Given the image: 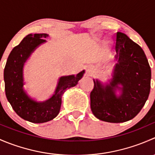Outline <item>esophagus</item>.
I'll return each instance as SVG.
<instances>
[{
  "label": "esophagus",
  "mask_w": 155,
  "mask_h": 155,
  "mask_svg": "<svg viewBox=\"0 0 155 155\" xmlns=\"http://www.w3.org/2000/svg\"><path fill=\"white\" fill-rule=\"evenodd\" d=\"M93 73H94L93 68L91 66L87 67V68H86V74L88 75V76H91V75L93 74Z\"/></svg>",
  "instance_id": "34e87169"
}]
</instances>
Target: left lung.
Masks as SVG:
<instances>
[{"label":"left lung","instance_id":"left-lung-1","mask_svg":"<svg viewBox=\"0 0 155 155\" xmlns=\"http://www.w3.org/2000/svg\"><path fill=\"white\" fill-rule=\"evenodd\" d=\"M115 45L117 63L113 78L106 85L94 79L91 109L101 121L121 123L134 118L144 107L150 93L151 73L143 48L125 34L116 33ZM117 90L121 91L119 96L115 94Z\"/></svg>","mask_w":155,"mask_h":155}]
</instances>
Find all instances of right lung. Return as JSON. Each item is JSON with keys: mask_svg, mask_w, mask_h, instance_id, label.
Returning a JSON list of instances; mask_svg holds the SVG:
<instances>
[{"mask_svg": "<svg viewBox=\"0 0 155 155\" xmlns=\"http://www.w3.org/2000/svg\"><path fill=\"white\" fill-rule=\"evenodd\" d=\"M47 34H30L11 51L4 72L5 92L7 100L18 116L32 123H44L51 121L59 113L61 97L67 89L74 87L82 79L85 70L76 76H61L59 79L54 94L43 102L31 98L23 88V68L26 61L42 43H46Z\"/></svg>", "mask_w": 155, "mask_h": 155, "instance_id": "obj_1", "label": "right lung"}]
</instances>
